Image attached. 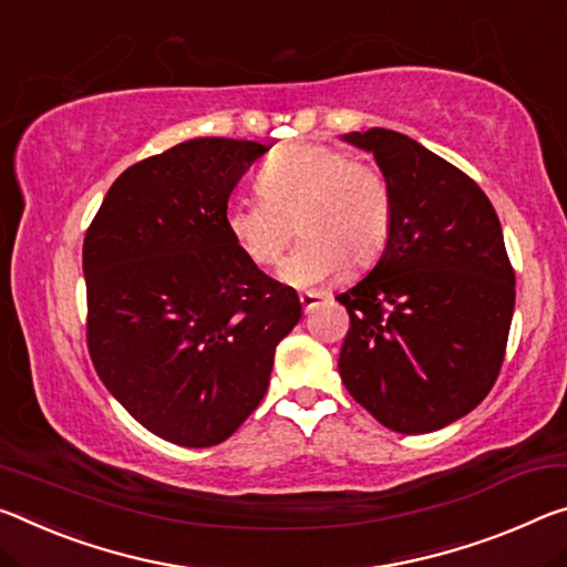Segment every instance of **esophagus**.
<instances>
[{
	"instance_id": "34e87169",
	"label": "esophagus",
	"mask_w": 567,
	"mask_h": 567,
	"mask_svg": "<svg viewBox=\"0 0 567 567\" xmlns=\"http://www.w3.org/2000/svg\"><path fill=\"white\" fill-rule=\"evenodd\" d=\"M322 300H326V295H322V292H305V295H300V305H302L305 312L316 310Z\"/></svg>"
}]
</instances>
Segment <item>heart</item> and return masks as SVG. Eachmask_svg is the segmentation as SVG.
Here are the masks:
<instances>
[{
	"mask_svg": "<svg viewBox=\"0 0 567 567\" xmlns=\"http://www.w3.org/2000/svg\"><path fill=\"white\" fill-rule=\"evenodd\" d=\"M259 196H231L224 229L255 267L280 262L292 224L302 239L280 269L298 290L318 287L343 267L371 265L389 239L393 194L379 168L346 151L295 143L267 158Z\"/></svg>",
	"mask_w": 567,
	"mask_h": 567,
	"instance_id": "obj_1",
	"label": "heart"
}]
</instances>
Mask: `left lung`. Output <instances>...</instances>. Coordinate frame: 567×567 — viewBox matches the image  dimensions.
<instances>
[{"instance_id":"left-lung-1","label":"left lung","mask_w":567,"mask_h":567,"mask_svg":"<svg viewBox=\"0 0 567 567\" xmlns=\"http://www.w3.org/2000/svg\"><path fill=\"white\" fill-rule=\"evenodd\" d=\"M346 143L373 154L393 194L381 259L338 295L350 316L338 371L361 406L399 434L439 431L497 381L515 312V272L482 188L403 133Z\"/></svg>"}]
</instances>
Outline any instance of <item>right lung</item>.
I'll return each instance as SVG.
<instances>
[{"label": "right lung", "mask_w": 567, "mask_h": 567, "mask_svg": "<svg viewBox=\"0 0 567 567\" xmlns=\"http://www.w3.org/2000/svg\"><path fill=\"white\" fill-rule=\"evenodd\" d=\"M265 151L235 138L178 143L125 168L85 235L90 358L115 401L171 444L235 434L302 316L298 292L251 265L221 221Z\"/></svg>", "instance_id": "1"}]
</instances>
